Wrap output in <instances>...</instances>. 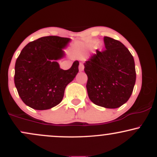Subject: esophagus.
Returning <instances> with one entry per match:
<instances>
[{
	"label": "esophagus",
	"mask_w": 157,
	"mask_h": 157,
	"mask_svg": "<svg viewBox=\"0 0 157 157\" xmlns=\"http://www.w3.org/2000/svg\"><path fill=\"white\" fill-rule=\"evenodd\" d=\"M79 70H80V71H82L84 70V65L82 63H80L79 65Z\"/></svg>",
	"instance_id": "34e87169"
}]
</instances>
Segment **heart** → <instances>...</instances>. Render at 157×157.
Instances as JSON below:
<instances>
[{
	"instance_id": "obj_1",
	"label": "heart",
	"mask_w": 157,
	"mask_h": 157,
	"mask_svg": "<svg viewBox=\"0 0 157 157\" xmlns=\"http://www.w3.org/2000/svg\"><path fill=\"white\" fill-rule=\"evenodd\" d=\"M97 45H98V41H97V40L94 41L93 44H92V46H94V47H96V46H97Z\"/></svg>"
}]
</instances>
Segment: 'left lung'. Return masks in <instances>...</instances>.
<instances>
[{"label": "left lung", "instance_id": "8db88e82", "mask_svg": "<svg viewBox=\"0 0 157 157\" xmlns=\"http://www.w3.org/2000/svg\"><path fill=\"white\" fill-rule=\"evenodd\" d=\"M106 49L98 50L84 63L88 95L95 105L117 109L130 98L136 82L134 57L119 40L104 37Z\"/></svg>", "mask_w": 157, "mask_h": 157}]
</instances>
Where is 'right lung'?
Returning a JSON list of instances; mask_svg holds the SVG:
<instances>
[{"mask_svg":"<svg viewBox=\"0 0 157 157\" xmlns=\"http://www.w3.org/2000/svg\"><path fill=\"white\" fill-rule=\"evenodd\" d=\"M71 39L46 36L29 43L17 57L15 84L21 100L32 109L47 110L62 101L66 86L78 73L79 62L68 70L57 60L65 57L63 49Z\"/></svg>","mask_w":157,"mask_h":157,"instance_id":"obj_1","label":"right lung"}]
</instances>
